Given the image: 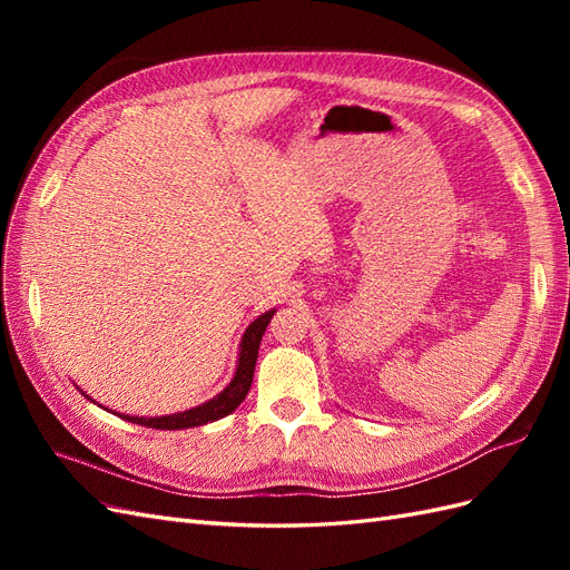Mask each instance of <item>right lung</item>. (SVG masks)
<instances>
[{
  "label": "right lung",
  "instance_id": "obj_1",
  "mask_svg": "<svg viewBox=\"0 0 570 570\" xmlns=\"http://www.w3.org/2000/svg\"><path fill=\"white\" fill-rule=\"evenodd\" d=\"M275 312H266L258 316L243 335V344H239V361H237V371L230 385L216 394L214 400H209L202 406H195L183 413H174V416H159V419H140V416H120L130 423L137 425H147V428H157V430H180V428H195L218 421L223 416L233 413L243 400L247 396L252 387V377H254V366H256V356H258V344H262V335L266 331V325Z\"/></svg>",
  "mask_w": 570,
  "mask_h": 570
}]
</instances>
